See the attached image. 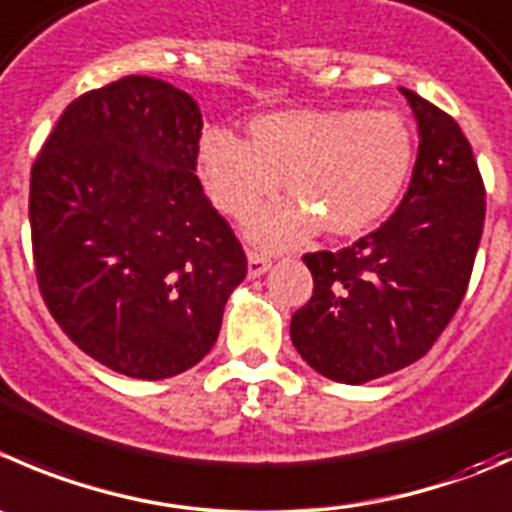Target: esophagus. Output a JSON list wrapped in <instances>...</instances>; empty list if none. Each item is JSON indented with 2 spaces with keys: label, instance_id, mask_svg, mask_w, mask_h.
<instances>
[{
  "label": "esophagus",
  "instance_id": "1",
  "mask_svg": "<svg viewBox=\"0 0 512 512\" xmlns=\"http://www.w3.org/2000/svg\"><path fill=\"white\" fill-rule=\"evenodd\" d=\"M270 265H272V260L267 255H262V252H247V275L252 277V280H255V277H260V275H265L267 270H270Z\"/></svg>",
  "mask_w": 512,
  "mask_h": 512
}]
</instances>
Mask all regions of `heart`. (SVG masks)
<instances>
[{
    "instance_id": "heart-1",
    "label": "heart",
    "mask_w": 512,
    "mask_h": 512,
    "mask_svg": "<svg viewBox=\"0 0 512 512\" xmlns=\"http://www.w3.org/2000/svg\"><path fill=\"white\" fill-rule=\"evenodd\" d=\"M250 142L210 130L200 142L207 195L232 217L282 187L290 200L257 212L250 232L267 245L315 230L360 235L403 192L415 160L408 122L388 109H282L250 122Z\"/></svg>"
}]
</instances>
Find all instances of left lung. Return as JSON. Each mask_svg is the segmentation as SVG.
<instances>
[{"label": "left lung", "mask_w": 512, "mask_h": 512, "mask_svg": "<svg viewBox=\"0 0 512 512\" xmlns=\"http://www.w3.org/2000/svg\"><path fill=\"white\" fill-rule=\"evenodd\" d=\"M418 119L413 180L375 232L337 252H307L312 297L292 315L302 360L345 385L413 365L453 320L485 222V187L458 122L400 87Z\"/></svg>", "instance_id": "left-lung-1"}]
</instances>
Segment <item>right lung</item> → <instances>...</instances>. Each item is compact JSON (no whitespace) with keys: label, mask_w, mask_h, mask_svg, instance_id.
<instances>
[{"label":"right lung","mask_w":512,"mask_h":512,"mask_svg":"<svg viewBox=\"0 0 512 512\" xmlns=\"http://www.w3.org/2000/svg\"><path fill=\"white\" fill-rule=\"evenodd\" d=\"M200 135L190 94L130 74L67 104L32 165L44 305L79 350L137 380L197 365L247 275L195 175Z\"/></svg>","instance_id":"right-lung-1"}]
</instances>
